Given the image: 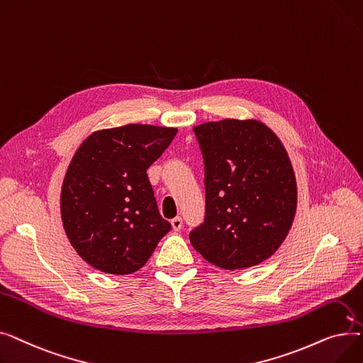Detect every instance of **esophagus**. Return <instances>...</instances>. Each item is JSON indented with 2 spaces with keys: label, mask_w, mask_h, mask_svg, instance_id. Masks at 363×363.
I'll return each mask as SVG.
<instances>
[{
  "label": "esophagus",
  "mask_w": 363,
  "mask_h": 363,
  "mask_svg": "<svg viewBox=\"0 0 363 363\" xmlns=\"http://www.w3.org/2000/svg\"><path fill=\"white\" fill-rule=\"evenodd\" d=\"M170 225H172V228H174V231H179L182 228V219L179 216H177L170 220Z\"/></svg>",
  "instance_id": "esophagus-1"
}]
</instances>
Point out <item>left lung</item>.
Returning a JSON list of instances; mask_svg holds the SVG:
<instances>
[{"label": "left lung", "mask_w": 363, "mask_h": 363, "mask_svg": "<svg viewBox=\"0 0 363 363\" xmlns=\"http://www.w3.org/2000/svg\"><path fill=\"white\" fill-rule=\"evenodd\" d=\"M194 132L204 159L206 218L189 241L218 268H252L279 249L294 220L289 152L256 119L206 122Z\"/></svg>", "instance_id": "obj_1"}]
</instances>
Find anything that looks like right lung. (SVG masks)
<instances>
[{
    "label": "right lung",
    "mask_w": 363,
    "mask_h": 363,
    "mask_svg": "<svg viewBox=\"0 0 363 363\" xmlns=\"http://www.w3.org/2000/svg\"><path fill=\"white\" fill-rule=\"evenodd\" d=\"M177 128L129 123L100 129L73 155L60 194L66 235L88 264L129 275L147 263L170 231L147 177Z\"/></svg>",
    "instance_id": "right-lung-1"
}]
</instances>
